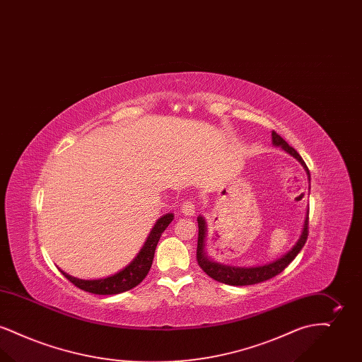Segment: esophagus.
I'll list each match as a JSON object with an SVG mask.
<instances>
[{
  "label": "esophagus",
  "mask_w": 362,
  "mask_h": 362,
  "mask_svg": "<svg viewBox=\"0 0 362 362\" xmlns=\"http://www.w3.org/2000/svg\"><path fill=\"white\" fill-rule=\"evenodd\" d=\"M195 204L192 201H186L183 205H182V213L185 216H194L195 214Z\"/></svg>",
  "instance_id": "1"
}]
</instances>
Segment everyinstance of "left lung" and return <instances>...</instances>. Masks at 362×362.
<instances>
[{
  "instance_id": "1",
  "label": "left lung",
  "mask_w": 362,
  "mask_h": 362,
  "mask_svg": "<svg viewBox=\"0 0 362 362\" xmlns=\"http://www.w3.org/2000/svg\"><path fill=\"white\" fill-rule=\"evenodd\" d=\"M272 139H273L274 146L284 149L286 153L293 156L303 165V168L305 170V173L308 175V180L310 182L308 167L305 165L301 156L298 155L284 138L278 136L276 132L272 133ZM308 214L310 213H307V217H305V221L303 225V230H301V235H300L298 240L296 241V244L286 254H284L281 258L276 259L270 263H266V264H262V266H252V267L229 266V264L214 262L213 259L209 258L206 250H205L207 239L206 220L202 216H198V247H197L198 264L201 266V269L206 273L207 276H211L213 279H216L218 282L226 284V285L245 286V285H255L259 282L267 281V279L276 276V274H279L281 272H284L285 267H288V264L297 257V254L304 247L307 238H308Z\"/></svg>"
}]
</instances>
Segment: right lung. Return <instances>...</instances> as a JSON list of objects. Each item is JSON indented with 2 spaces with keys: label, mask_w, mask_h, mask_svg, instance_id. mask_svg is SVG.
Instances as JSON below:
<instances>
[{
  "label": "right lung",
  "mask_w": 362,
  "mask_h": 362,
  "mask_svg": "<svg viewBox=\"0 0 362 362\" xmlns=\"http://www.w3.org/2000/svg\"><path fill=\"white\" fill-rule=\"evenodd\" d=\"M173 213L163 214L160 218H157L144 245L138 251L137 255L124 269H122L112 276L99 278V279H81V278L66 274L61 269L59 272L77 288L93 294H118V293L130 291L134 286H137L138 284L149 273L153 257H155L157 243L160 240L161 233L167 229L168 225L173 223Z\"/></svg>",
  "instance_id": "1"
}]
</instances>
